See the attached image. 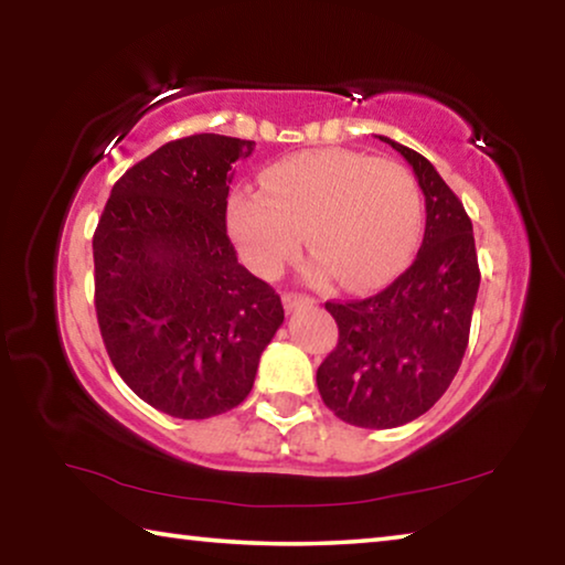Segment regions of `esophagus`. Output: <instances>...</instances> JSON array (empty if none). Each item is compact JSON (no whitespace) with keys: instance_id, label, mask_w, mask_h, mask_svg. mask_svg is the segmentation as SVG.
Wrapping results in <instances>:
<instances>
[{"instance_id":"obj_1","label":"esophagus","mask_w":565,"mask_h":565,"mask_svg":"<svg viewBox=\"0 0 565 565\" xmlns=\"http://www.w3.org/2000/svg\"><path fill=\"white\" fill-rule=\"evenodd\" d=\"M306 303H313V299H309V296H301V294H284V309L286 311H294V309H299V306H306Z\"/></svg>"}]
</instances>
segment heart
<instances>
[{
  "label": "heart",
  "mask_w": 565,
  "mask_h": 565,
  "mask_svg": "<svg viewBox=\"0 0 565 565\" xmlns=\"http://www.w3.org/2000/svg\"><path fill=\"white\" fill-rule=\"evenodd\" d=\"M264 189L226 202L228 236L254 274L274 279L299 256L303 228L317 252L311 276L353 291L404 271L420 234V194L406 167L349 149H311L264 171Z\"/></svg>",
  "instance_id": "b5f03b06"
}]
</instances>
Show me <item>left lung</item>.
I'll return each instance as SVG.
<instances>
[{
	"label": "left lung",
	"instance_id": "1",
	"mask_svg": "<svg viewBox=\"0 0 565 565\" xmlns=\"http://www.w3.org/2000/svg\"><path fill=\"white\" fill-rule=\"evenodd\" d=\"M426 196L416 262L361 301H327L339 343L317 371L333 414L351 426L394 428L426 414L451 386L468 347L481 284L473 226L431 161L388 137Z\"/></svg>",
	"mask_w": 565,
	"mask_h": 565
}]
</instances>
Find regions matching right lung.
<instances>
[{"mask_svg":"<svg viewBox=\"0 0 565 565\" xmlns=\"http://www.w3.org/2000/svg\"><path fill=\"white\" fill-rule=\"evenodd\" d=\"M254 141L194 134L124 171L94 232V306L134 394L174 418L242 404L284 321L279 294L236 262L232 164Z\"/></svg>","mask_w":565,"mask_h":565,"instance_id":"add662e5","label":"right lung"}]
</instances>
